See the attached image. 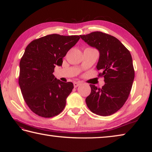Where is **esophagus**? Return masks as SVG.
Here are the masks:
<instances>
[{
    "label": "esophagus",
    "mask_w": 152,
    "mask_h": 152,
    "mask_svg": "<svg viewBox=\"0 0 152 152\" xmlns=\"http://www.w3.org/2000/svg\"><path fill=\"white\" fill-rule=\"evenodd\" d=\"M80 84H81V82H74V88H76V87H78L79 85H80Z\"/></svg>",
    "instance_id": "34e87169"
}]
</instances>
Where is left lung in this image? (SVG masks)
Returning <instances> with one entry per match:
<instances>
[{"label": "left lung", "mask_w": 152, "mask_h": 152, "mask_svg": "<svg viewBox=\"0 0 152 152\" xmlns=\"http://www.w3.org/2000/svg\"><path fill=\"white\" fill-rule=\"evenodd\" d=\"M80 36L99 51L96 68L101 71L99 76H103L105 82L101 88L90 84L87 107L101 116L111 115L124 105L132 90L135 77L132 55L119 39L107 33L95 31Z\"/></svg>", "instance_id": "8db88e82"}]
</instances>
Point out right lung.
Wrapping results in <instances>:
<instances>
[{"mask_svg": "<svg viewBox=\"0 0 152 152\" xmlns=\"http://www.w3.org/2000/svg\"><path fill=\"white\" fill-rule=\"evenodd\" d=\"M80 38L48 35L32 41L25 48L19 64V84L25 102L35 114L50 118L64 110L74 85L56 79L53 72Z\"/></svg>", "mask_w": 152, "mask_h": 152, "instance_id": "1", "label": "right lung"}]
</instances>
